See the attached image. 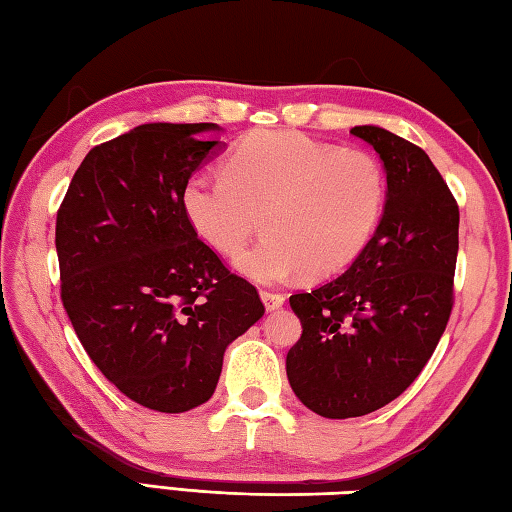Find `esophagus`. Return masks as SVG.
<instances>
[{
  "label": "esophagus",
  "instance_id": "obj_1",
  "mask_svg": "<svg viewBox=\"0 0 512 512\" xmlns=\"http://www.w3.org/2000/svg\"><path fill=\"white\" fill-rule=\"evenodd\" d=\"M260 301H263L267 312H274V310H278V307H283L285 296L278 294V292H267V289H263V292H260Z\"/></svg>",
  "mask_w": 512,
  "mask_h": 512
}]
</instances>
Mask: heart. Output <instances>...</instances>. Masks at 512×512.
<instances>
[{
    "label": "heart",
    "instance_id": "1",
    "mask_svg": "<svg viewBox=\"0 0 512 512\" xmlns=\"http://www.w3.org/2000/svg\"><path fill=\"white\" fill-rule=\"evenodd\" d=\"M385 202L381 167L301 133L258 131L231 151L225 178L196 173L182 209L196 234L234 256L258 225L267 234L236 258L254 283L341 272L368 245Z\"/></svg>",
    "mask_w": 512,
    "mask_h": 512
}]
</instances>
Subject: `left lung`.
<instances>
[{
	"instance_id": "8db88e82",
	"label": "left lung",
	"mask_w": 512,
	"mask_h": 512,
	"mask_svg": "<svg viewBox=\"0 0 512 512\" xmlns=\"http://www.w3.org/2000/svg\"><path fill=\"white\" fill-rule=\"evenodd\" d=\"M350 133L383 162V216L345 274L289 296L303 334L287 379L327 419L388 406L426 368L450 318L459 252L457 200L428 153L374 124Z\"/></svg>"
}]
</instances>
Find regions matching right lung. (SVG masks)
Here are the masks:
<instances>
[{
  "label": "right lung",
  "instance_id": "obj_1",
  "mask_svg": "<svg viewBox=\"0 0 512 512\" xmlns=\"http://www.w3.org/2000/svg\"><path fill=\"white\" fill-rule=\"evenodd\" d=\"M214 122L140 124L93 147L55 225L62 303L77 339L122 394L158 412L211 399L227 345L265 307L198 238L182 189L225 142Z\"/></svg>",
  "mask_w": 512,
  "mask_h": 512
}]
</instances>
